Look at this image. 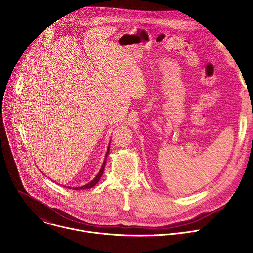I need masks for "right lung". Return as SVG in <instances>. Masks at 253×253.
Here are the masks:
<instances>
[{"mask_svg":"<svg viewBox=\"0 0 253 253\" xmlns=\"http://www.w3.org/2000/svg\"><path fill=\"white\" fill-rule=\"evenodd\" d=\"M109 148H110V147H108V149H107V153H106V155H105V159H104L103 165H102V167H101V169H100L99 173L97 174V176L92 180V181H91L90 183H88V184H86V185H84V186H81V187H74V188H73L74 190H79V189H90V188H92L93 186H95V185L98 183V181L100 180V178L102 177L103 172H104V168H105V164H106V159H107L108 154H109ZM69 188L71 189L72 187H69Z\"/></svg>","mask_w":253,"mask_h":253,"instance_id":"add662e5","label":"right lung"}]
</instances>
